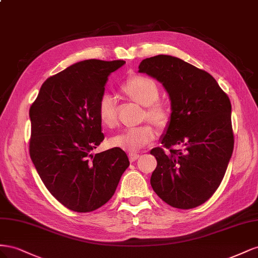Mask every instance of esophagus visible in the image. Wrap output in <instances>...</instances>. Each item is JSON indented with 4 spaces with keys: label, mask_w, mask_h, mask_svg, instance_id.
Segmentation results:
<instances>
[{
    "label": "esophagus",
    "mask_w": 258,
    "mask_h": 258,
    "mask_svg": "<svg viewBox=\"0 0 258 258\" xmlns=\"http://www.w3.org/2000/svg\"><path fill=\"white\" fill-rule=\"evenodd\" d=\"M128 158H130V161H131V162H134V161H136L138 158H141V154H138V153H130V154H128Z\"/></svg>",
    "instance_id": "esophagus-1"
}]
</instances>
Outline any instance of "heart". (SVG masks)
<instances>
[{
  "label": "heart",
  "mask_w": 258,
  "mask_h": 258,
  "mask_svg": "<svg viewBox=\"0 0 258 258\" xmlns=\"http://www.w3.org/2000/svg\"><path fill=\"white\" fill-rule=\"evenodd\" d=\"M121 93L130 100L145 108L144 120H148L158 128H166L171 123V110L165 104L158 101L159 87L151 79L136 76L127 79L121 85ZM97 113L101 124L106 127H114L116 124L115 100L108 94L100 97L97 105ZM156 139V132L151 125L145 124L136 128H131L113 136L110 145L131 153L143 149Z\"/></svg>",
  "instance_id": "b5f03b06"
}]
</instances>
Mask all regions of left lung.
Segmentation results:
<instances>
[{"label": "left lung", "mask_w": 258, "mask_h": 258, "mask_svg": "<svg viewBox=\"0 0 258 258\" xmlns=\"http://www.w3.org/2000/svg\"><path fill=\"white\" fill-rule=\"evenodd\" d=\"M138 69L162 83L172 108L161 138L168 152L160 147L150 151L158 163L151 187L173 208H197L219 187L233 151L229 97L210 73L177 57L146 58Z\"/></svg>", "instance_id": "8db88e82"}]
</instances>
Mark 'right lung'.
<instances>
[{"label":"right lung","mask_w":258,"mask_h":258,"mask_svg":"<svg viewBox=\"0 0 258 258\" xmlns=\"http://www.w3.org/2000/svg\"><path fill=\"white\" fill-rule=\"evenodd\" d=\"M124 63L72 64L43 83L30 107L31 160L51 196L71 211L92 212L106 204L130 165L119 148L92 153L105 138L98 101L110 73Z\"/></svg>","instance_id":"add662e5"}]
</instances>
